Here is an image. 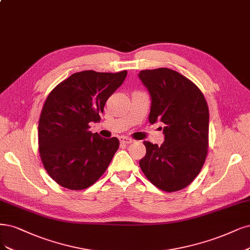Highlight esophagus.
I'll return each mask as SVG.
<instances>
[{
  "instance_id": "1",
  "label": "esophagus",
  "mask_w": 250,
  "mask_h": 250,
  "mask_svg": "<svg viewBox=\"0 0 250 250\" xmlns=\"http://www.w3.org/2000/svg\"><path fill=\"white\" fill-rule=\"evenodd\" d=\"M120 141H121V143H123V144H131V143L134 142L133 140L129 139V137H126V136H121V137H120Z\"/></svg>"
}]
</instances>
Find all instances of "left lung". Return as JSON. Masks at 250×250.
<instances>
[{
    "label": "left lung",
    "mask_w": 250,
    "mask_h": 250,
    "mask_svg": "<svg viewBox=\"0 0 250 250\" xmlns=\"http://www.w3.org/2000/svg\"><path fill=\"white\" fill-rule=\"evenodd\" d=\"M139 77L151 95L149 122L166 125L161 146L144 142L147 153L140 160V167L161 190H181L200 174L207 157V101L190 80L168 68L142 70Z\"/></svg>",
    "instance_id": "1"
}]
</instances>
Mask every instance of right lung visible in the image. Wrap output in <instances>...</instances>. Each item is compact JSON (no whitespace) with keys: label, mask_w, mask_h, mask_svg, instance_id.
<instances>
[{"label":"right lung","mask_w":250,"mask_h":250,"mask_svg":"<svg viewBox=\"0 0 250 250\" xmlns=\"http://www.w3.org/2000/svg\"><path fill=\"white\" fill-rule=\"evenodd\" d=\"M126 75V70L76 72L48 94L38 124L39 153L59 185L82 190L104 174L120 143L92 133L89 123L100 121L106 100Z\"/></svg>","instance_id":"add662e5"}]
</instances>
